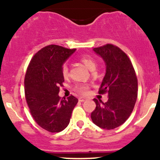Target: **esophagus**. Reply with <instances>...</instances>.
Listing matches in <instances>:
<instances>
[{"label": "esophagus", "instance_id": "1", "mask_svg": "<svg viewBox=\"0 0 160 160\" xmlns=\"http://www.w3.org/2000/svg\"><path fill=\"white\" fill-rule=\"evenodd\" d=\"M87 101L86 98H79V101H80V102H83V101Z\"/></svg>", "mask_w": 160, "mask_h": 160}]
</instances>
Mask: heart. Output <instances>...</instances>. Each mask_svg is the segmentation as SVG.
I'll return each mask as SVG.
<instances>
[{"mask_svg":"<svg viewBox=\"0 0 160 160\" xmlns=\"http://www.w3.org/2000/svg\"><path fill=\"white\" fill-rule=\"evenodd\" d=\"M80 62H83L84 64L85 67L90 71H93L95 70V67H96V63H95V61L93 60L92 58H90V56H81L80 58ZM62 74L64 78H67L69 76V70L68 67L67 65L62 66ZM77 90H78L80 93H87L88 92V88L85 85H79L77 87Z\"/></svg>","mask_w":160,"mask_h":160,"instance_id":"obj_1","label":"heart"}]
</instances>
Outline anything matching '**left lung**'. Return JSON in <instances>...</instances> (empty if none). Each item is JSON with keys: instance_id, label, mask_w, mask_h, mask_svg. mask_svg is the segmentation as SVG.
Wrapping results in <instances>:
<instances>
[{"instance_id": "8db88e82", "label": "left lung", "mask_w": 160, "mask_h": 160, "mask_svg": "<svg viewBox=\"0 0 160 160\" xmlns=\"http://www.w3.org/2000/svg\"><path fill=\"white\" fill-rule=\"evenodd\" d=\"M93 50L105 63L99 93H108V100L103 103L93 99L96 108L91 113L92 122L101 128L114 129L122 125L133 111L138 92L137 77L129 58L118 47L107 44Z\"/></svg>"}]
</instances>
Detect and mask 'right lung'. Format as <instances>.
I'll list each match as a JSON object with an SVG mask.
<instances>
[{"instance_id": "obj_1", "label": "right lung", "mask_w": 160, "mask_h": 160, "mask_svg": "<svg viewBox=\"0 0 160 160\" xmlns=\"http://www.w3.org/2000/svg\"><path fill=\"white\" fill-rule=\"evenodd\" d=\"M76 51L50 45L38 52L31 60L25 77V94L34 120L43 129L59 132L70 123L78 99L72 95L59 98L64 77L62 68Z\"/></svg>"}]
</instances>
